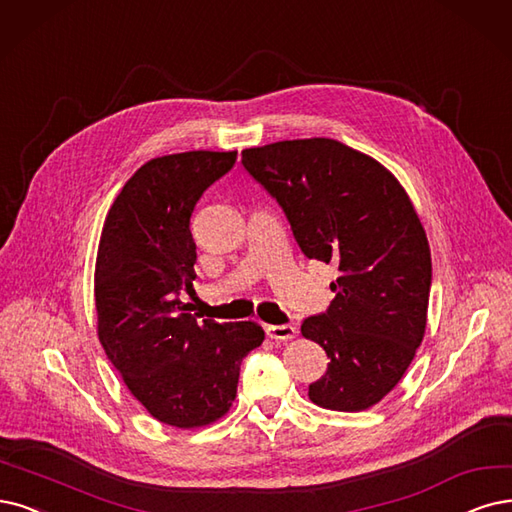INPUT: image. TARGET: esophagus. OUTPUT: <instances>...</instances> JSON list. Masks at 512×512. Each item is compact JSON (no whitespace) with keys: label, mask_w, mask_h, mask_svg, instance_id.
I'll use <instances>...</instances> for the list:
<instances>
[{"label":"esophagus","mask_w":512,"mask_h":512,"mask_svg":"<svg viewBox=\"0 0 512 512\" xmlns=\"http://www.w3.org/2000/svg\"><path fill=\"white\" fill-rule=\"evenodd\" d=\"M266 333L270 339H278V342H289L297 335V329L293 325H268Z\"/></svg>","instance_id":"esophagus-1"}]
</instances>
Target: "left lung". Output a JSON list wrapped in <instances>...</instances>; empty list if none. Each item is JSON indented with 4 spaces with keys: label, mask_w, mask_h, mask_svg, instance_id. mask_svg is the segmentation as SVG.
Returning a JSON list of instances; mask_svg holds the SVG:
<instances>
[{
    "label": "left lung",
    "mask_w": 512,
    "mask_h": 512,
    "mask_svg": "<svg viewBox=\"0 0 512 512\" xmlns=\"http://www.w3.org/2000/svg\"><path fill=\"white\" fill-rule=\"evenodd\" d=\"M242 164L282 206L304 255L339 270L329 310L301 325L331 358L310 401L373 407L401 382L426 331L430 246L405 187L371 156L325 137L244 149Z\"/></svg>",
    "instance_id": "obj_1"
}]
</instances>
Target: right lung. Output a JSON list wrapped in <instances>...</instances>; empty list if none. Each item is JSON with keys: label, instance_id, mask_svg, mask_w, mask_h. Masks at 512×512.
<instances>
[{"label": "right lung", "instance_id": "add662e5", "mask_svg": "<svg viewBox=\"0 0 512 512\" xmlns=\"http://www.w3.org/2000/svg\"><path fill=\"white\" fill-rule=\"evenodd\" d=\"M234 162L236 151L206 149L145 162L113 200L99 240L101 346L151 418L183 430L230 411L242 358L266 337L251 320H198L181 301L196 278L189 217Z\"/></svg>", "mask_w": 512, "mask_h": 512}]
</instances>
